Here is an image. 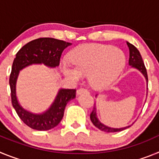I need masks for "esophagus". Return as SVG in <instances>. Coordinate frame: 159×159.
<instances>
[{
    "label": "esophagus",
    "mask_w": 159,
    "mask_h": 159,
    "mask_svg": "<svg viewBox=\"0 0 159 159\" xmlns=\"http://www.w3.org/2000/svg\"><path fill=\"white\" fill-rule=\"evenodd\" d=\"M84 92H88V90L87 89H85V88H80V89H78L77 90V92H76V93H77V95H81V94H83V93H84Z\"/></svg>",
    "instance_id": "esophagus-1"
}]
</instances>
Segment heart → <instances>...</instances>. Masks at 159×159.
Instances as JSON below:
<instances>
[{
	"label": "heart",
	"mask_w": 159,
	"mask_h": 159,
	"mask_svg": "<svg viewBox=\"0 0 159 159\" xmlns=\"http://www.w3.org/2000/svg\"><path fill=\"white\" fill-rule=\"evenodd\" d=\"M72 61H64L61 69L71 80L80 81L88 75L90 84L97 89L107 88L118 78L126 64L123 52L111 45L88 43L73 49Z\"/></svg>",
	"instance_id": "obj_1"
}]
</instances>
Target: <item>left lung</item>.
I'll use <instances>...</instances> for the list:
<instances>
[{
	"instance_id": "left-lung-1",
	"label": "left lung",
	"mask_w": 159,
	"mask_h": 159,
	"mask_svg": "<svg viewBox=\"0 0 159 159\" xmlns=\"http://www.w3.org/2000/svg\"><path fill=\"white\" fill-rule=\"evenodd\" d=\"M127 44L129 48V51H130V58H129V64L132 67L136 68L138 69L140 72L144 75V77L146 78V80L147 82H148V77H147V69H146V67L144 65V63H143V58L141 57V54H140L139 51L134 47L133 44L130 43L129 42H127ZM148 89V88H147ZM96 96V95H95ZM90 119H91V121L92 122L95 127H96L97 128H99L100 130L105 132H118L121 131V130H125V129L128 128L130 127V126H127V127H122V128H112V127H109L107 126H105L104 124H102L100 121L99 120V119L97 118L96 115V108H95V105L94 106L93 111H92L91 115H90Z\"/></svg>"
}]
</instances>
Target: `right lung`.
I'll list each match as a JSON object with an SVG mask.
<instances>
[{
    "label": "right lung",
    "mask_w": 159,
    "mask_h": 159,
    "mask_svg": "<svg viewBox=\"0 0 159 159\" xmlns=\"http://www.w3.org/2000/svg\"><path fill=\"white\" fill-rule=\"evenodd\" d=\"M71 43L54 38H39L24 45L16 55L9 77L12 104L18 116L28 127L37 130H48L57 127L64 116L67 103L75 97V89L59 90L50 107L41 114H34L24 109L17 100L16 80L20 70L32 64L56 67L60 64L63 51Z\"/></svg>",
    "instance_id": "obj_1"
}]
</instances>
